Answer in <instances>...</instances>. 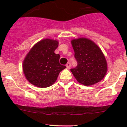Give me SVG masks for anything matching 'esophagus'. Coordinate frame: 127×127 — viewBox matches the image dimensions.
Segmentation results:
<instances>
[{
  "label": "esophagus",
  "mask_w": 127,
  "mask_h": 127,
  "mask_svg": "<svg viewBox=\"0 0 127 127\" xmlns=\"http://www.w3.org/2000/svg\"><path fill=\"white\" fill-rule=\"evenodd\" d=\"M71 63H67V64H66V67H67V69H70V67H71Z\"/></svg>",
  "instance_id": "34e87169"
}]
</instances>
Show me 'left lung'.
I'll return each instance as SVG.
<instances>
[{
	"label": "left lung",
	"mask_w": 127,
	"mask_h": 127,
	"mask_svg": "<svg viewBox=\"0 0 127 127\" xmlns=\"http://www.w3.org/2000/svg\"><path fill=\"white\" fill-rule=\"evenodd\" d=\"M71 43L77 66L71 71L77 82L90 86L101 81L107 71V62L101 50L86 38L73 39Z\"/></svg>",
	"instance_id": "left-lung-1"
}]
</instances>
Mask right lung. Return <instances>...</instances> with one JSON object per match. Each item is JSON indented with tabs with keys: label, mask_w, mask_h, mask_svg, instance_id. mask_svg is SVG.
I'll return each mask as SVG.
<instances>
[{
	"label": "right lung",
	"mask_w": 127,
	"mask_h": 127,
	"mask_svg": "<svg viewBox=\"0 0 127 127\" xmlns=\"http://www.w3.org/2000/svg\"><path fill=\"white\" fill-rule=\"evenodd\" d=\"M58 41L43 39L35 43L24 58L23 70L27 80L40 88H46L56 82L66 66L60 64L59 54L55 53Z\"/></svg>",
	"instance_id": "1"
}]
</instances>
